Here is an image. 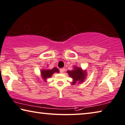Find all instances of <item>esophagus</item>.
Returning a JSON list of instances; mask_svg holds the SVG:
<instances>
[{
	"instance_id": "obj_1",
	"label": "esophagus",
	"mask_w": 125,
	"mask_h": 125,
	"mask_svg": "<svg viewBox=\"0 0 125 125\" xmlns=\"http://www.w3.org/2000/svg\"><path fill=\"white\" fill-rule=\"evenodd\" d=\"M59 71H60L61 73H63V72H64V71H65V68H60V69H59Z\"/></svg>"
}]
</instances>
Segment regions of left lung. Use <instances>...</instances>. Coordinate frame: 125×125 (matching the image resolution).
Returning a JSON list of instances; mask_svg holds the SVG:
<instances>
[{
  "mask_svg": "<svg viewBox=\"0 0 125 125\" xmlns=\"http://www.w3.org/2000/svg\"><path fill=\"white\" fill-rule=\"evenodd\" d=\"M67 72L69 76L73 80V82H72L73 84H74L77 81H79L81 83L83 82L86 76V72L83 71L81 68H79L77 67L73 70L68 71Z\"/></svg>",
  "mask_w": 125,
  "mask_h": 125,
  "instance_id": "1",
  "label": "left lung"
}]
</instances>
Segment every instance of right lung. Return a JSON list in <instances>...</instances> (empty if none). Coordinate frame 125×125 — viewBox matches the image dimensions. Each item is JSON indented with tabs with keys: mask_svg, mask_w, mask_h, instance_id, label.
I'll list each match as a JSON object with an SVG mask.
<instances>
[{
	"mask_svg": "<svg viewBox=\"0 0 125 125\" xmlns=\"http://www.w3.org/2000/svg\"><path fill=\"white\" fill-rule=\"evenodd\" d=\"M55 72H59V70H58L57 68H54L52 70H42V72H41V73H42V78H43L44 80H45L47 79V78H49L51 77L54 73Z\"/></svg>",
	"mask_w": 125,
	"mask_h": 125,
	"instance_id": "add662e5",
	"label": "right lung"
}]
</instances>
